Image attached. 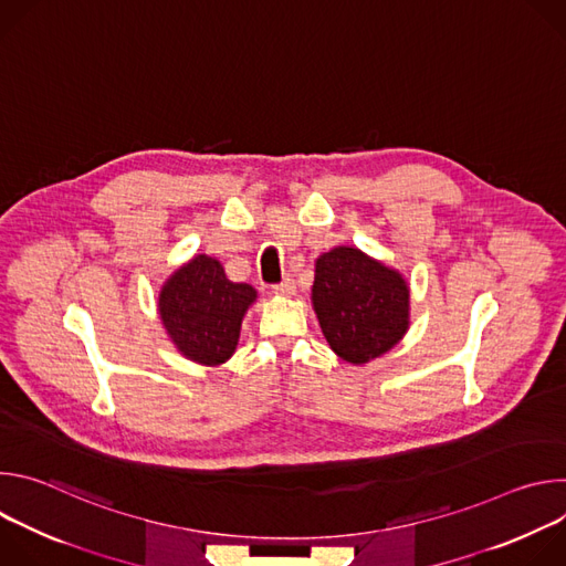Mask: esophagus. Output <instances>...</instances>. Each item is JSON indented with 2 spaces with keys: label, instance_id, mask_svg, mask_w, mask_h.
Returning a JSON list of instances; mask_svg holds the SVG:
<instances>
[{
  "label": "esophagus",
  "instance_id": "obj_1",
  "mask_svg": "<svg viewBox=\"0 0 566 566\" xmlns=\"http://www.w3.org/2000/svg\"><path fill=\"white\" fill-rule=\"evenodd\" d=\"M273 293H277V295H293L295 293V282L286 275L280 284L273 286Z\"/></svg>",
  "mask_w": 566,
  "mask_h": 566
}]
</instances>
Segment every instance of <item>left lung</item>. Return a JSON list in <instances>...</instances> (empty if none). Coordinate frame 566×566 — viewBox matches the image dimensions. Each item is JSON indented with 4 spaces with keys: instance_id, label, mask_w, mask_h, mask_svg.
I'll list each match as a JSON object with an SVG mask.
<instances>
[{
    "instance_id": "1",
    "label": "left lung",
    "mask_w": 566,
    "mask_h": 566,
    "mask_svg": "<svg viewBox=\"0 0 566 566\" xmlns=\"http://www.w3.org/2000/svg\"><path fill=\"white\" fill-rule=\"evenodd\" d=\"M313 308L332 349L365 365L406 336L410 289L358 249L338 247L315 262Z\"/></svg>"
}]
</instances>
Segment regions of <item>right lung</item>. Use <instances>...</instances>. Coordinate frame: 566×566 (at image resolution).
<instances>
[{
  "label": "right lung",
  "instance_id": "obj_1",
  "mask_svg": "<svg viewBox=\"0 0 566 566\" xmlns=\"http://www.w3.org/2000/svg\"><path fill=\"white\" fill-rule=\"evenodd\" d=\"M258 291L230 282L221 264L197 255L160 289V319L184 356L201 365L226 363L239 340V327Z\"/></svg>",
  "mask_w": 566,
  "mask_h": 566
}]
</instances>
